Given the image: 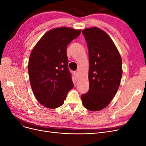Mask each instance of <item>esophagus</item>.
Wrapping results in <instances>:
<instances>
[{"label": "esophagus", "instance_id": "obj_1", "mask_svg": "<svg viewBox=\"0 0 146 146\" xmlns=\"http://www.w3.org/2000/svg\"><path fill=\"white\" fill-rule=\"evenodd\" d=\"M74 77H75V78H77V77H78V72H76V71H75V72H74Z\"/></svg>", "mask_w": 146, "mask_h": 146}]
</instances>
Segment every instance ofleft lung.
<instances>
[{"label":"left lung","instance_id":"8db88e82","mask_svg":"<svg viewBox=\"0 0 146 146\" xmlns=\"http://www.w3.org/2000/svg\"><path fill=\"white\" fill-rule=\"evenodd\" d=\"M89 52L90 89L82 94L84 107L100 111L111 102L120 85L122 59L112 39L98 27L82 31Z\"/></svg>","mask_w":146,"mask_h":146}]
</instances>
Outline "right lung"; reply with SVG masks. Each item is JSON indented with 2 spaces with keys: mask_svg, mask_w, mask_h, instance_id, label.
<instances>
[{
  "mask_svg": "<svg viewBox=\"0 0 146 146\" xmlns=\"http://www.w3.org/2000/svg\"><path fill=\"white\" fill-rule=\"evenodd\" d=\"M81 31L69 27L52 29L43 35L31 53L28 65L31 87L35 98L46 108L62 105L74 87L66 49Z\"/></svg>",
  "mask_w": 146,
  "mask_h": 146,
  "instance_id": "right-lung-1",
  "label": "right lung"
}]
</instances>
